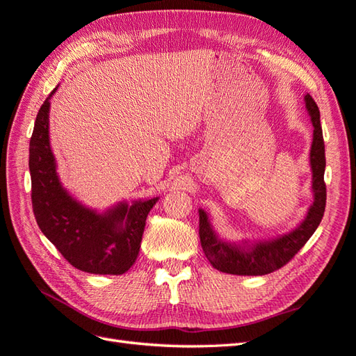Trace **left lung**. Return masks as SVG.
<instances>
[{
  "label": "left lung",
  "instance_id": "8db88e82",
  "mask_svg": "<svg viewBox=\"0 0 356 356\" xmlns=\"http://www.w3.org/2000/svg\"><path fill=\"white\" fill-rule=\"evenodd\" d=\"M305 102L312 124H314V141L310 147L314 203L310 204L306 218L293 232L279 236V238L254 243L246 241L242 243H232L218 238V234L212 229L208 213L199 209L200 243L204 255L217 270L242 276L272 273L284 267L305 246L324 217L327 202V188L324 182L325 145L319 120L321 115L316 102L309 93L305 96Z\"/></svg>",
  "mask_w": 356,
  "mask_h": 356
}]
</instances>
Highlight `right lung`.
<instances>
[{"label":"right lung","mask_w":356,"mask_h":356,"mask_svg":"<svg viewBox=\"0 0 356 356\" xmlns=\"http://www.w3.org/2000/svg\"><path fill=\"white\" fill-rule=\"evenodd\" d=\"M41 105L29 143L32 211L41 232L81 272L123 275L136 261L148 212L159 200L120 202L104 213L83 207L62 187L49 139L50 98Z\"/></svg>","instance_id":"add662e5"}]
</instances>
